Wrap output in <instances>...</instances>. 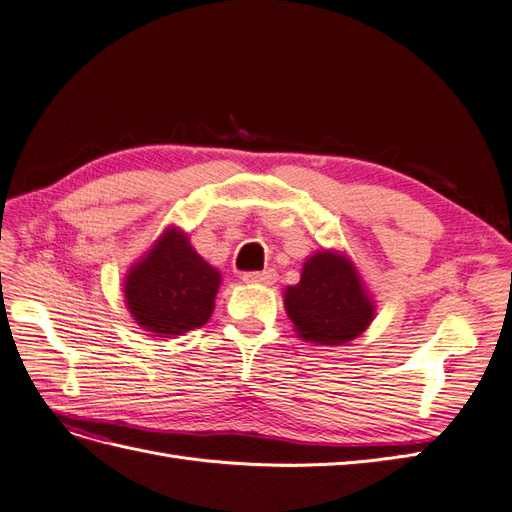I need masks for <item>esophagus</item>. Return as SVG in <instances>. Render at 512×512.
I'll list each match as a JSON object with an SVG mask.
<instances>
[{"instance_id":"1","label":"esophagus","mask_w":512,"mask_h":512,"mask_svg":"<svg viewBox=\"0 0 512 512\" xmlns=\"http://www.w3.org/2000/svg\"><path fill=\"white\" fill-rule=\"evenodd\" d=\"M277 280L275 269H265V271H254V273H245L243 282L245 284H260V286H271Z\"/></svg>"}]
</instances>
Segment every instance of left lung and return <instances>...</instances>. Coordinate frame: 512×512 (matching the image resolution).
<instances>
[{
    "label": "left lung",
    "mask_w": 512,
    "mask_h": 512,
    "mask_svg": "<svg viewBox=\"0 0 512 512\" xmlns=\"http://www.w3.org/2000/svg\"><path fill=\"white\" fill-rule=\"evenodd\" d=\"M294 333L316 346H346L376 316L359 269L348 254L318 250L303 262L299 284L284 290Z\"/></svg>",
    "instance_id": "8db88e82"
}]
</instances>
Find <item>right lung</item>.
I'll return each instance as SVG.
<instances>
[{"mask_svg": "<svg viewBox=\"0 0 512 512\" xmlns=\"http://www.w3.org/2000/svg\"><path fill=\"white\" fill-rule=\"evenodd\" d=\"M220 284V271L194 250L188 232L168 226L130 267L123 297L138 327L177 337L211 318Z\"/></svg>", "mask_w": 512, "mask_h": 512, "instance_id": "obj_1", "label": "right lung"}]
</instances>
